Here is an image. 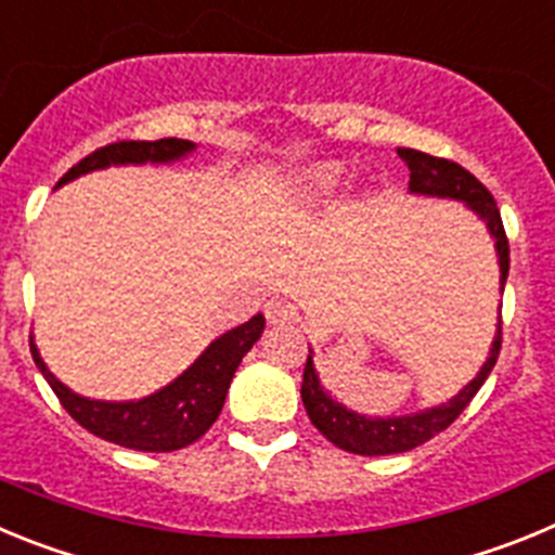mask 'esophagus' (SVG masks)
Returning a JSON list of instances; mask_svg holds the SVG:
<instances>
[{"label": "esophagus", "mask_w": 555, "mask_h": 555, "mask_svg": "<svg viewBox=\"0 0 555 555\" xmlns=\"http://www.w3.org/2000/svg\"><path fill=\"white\" fill-rule=\"evenodd\" d=\"M263 313H267V320L272 325H286V322L297 320V306L286 297H272V300L263 306Z\"/></svg>", "instance_id": "1"}]
</instances>
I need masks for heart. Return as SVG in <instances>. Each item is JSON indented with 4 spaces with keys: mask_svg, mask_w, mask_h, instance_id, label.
<instances>
[{
    "mask_svg": "<svg viewBox=\"0 0 555 555\" xmlns=\"http://www.w3.org/2000/svg\"><path fill=\"white\" fill-rule=\"evenodd\" d=\"M345 185V169L336 164H322L308 169L300 178V197L325 199Z\"/></svg>",
    "mask_w": 555,
    "mask_h": 555,
    "instance_id": "1",
    "label": "heart"
}]
</instances>
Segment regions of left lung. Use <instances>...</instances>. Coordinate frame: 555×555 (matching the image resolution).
<instances>
[{
    "label": "left lung",
    "instance_id": "8db88e82",
    "mask_svg": "<svg viewBox=\"0 0 555 555\" xmlns=\"http://www.w3.org/2000/svg\"><path fill=\"white\" fill-rule=\"evenodd\" d=\"M397 155L405 160L411 171L409 189L411 194H428V197H450L467 203V208H473L483 222H487L489 233L494 238V249H498V263H500V286H506L508 278V238L506 230H503V219H500V210L494 197L487 191V185L480 183L475 175H469L464 166L453 164L448 158H436L428 152L420 150H405L400 146ZM500 341H503V327L498 325V336L492 341V350H489L487 364L480 366L478 375L469 380L453 400L442 405H434V409H425L420 414L409 416H364L356 414V411L345 409L341 403H336L320 384V375L313 370V358L308 356L306 372H302V405L308 411V420L313 423V428L325 436L327 442H333L336 448L347 450V453L356 455H391V453H405V450H414L420 444H425L428 439H434L436 434H442L444 428L459 420V414L469 405L478 389L483 386V380L489 377L492 366L498 364L500 356ZM311 352V347H308Z\"/></svg>",
    "mask_w": 555,
    "mask_h": 555
}]
</instances>
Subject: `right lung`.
<instances>
[{
	"instance_id": "right-lung-1",
	"label": "right lung",
	"mask_w": 555,
	"mask_h": 555,
	"mask_svg": "<svg viewBox=\"0 0 555 555\" xmlns=\"http://www.w3.org/2000/svg\"><path fill=\"white\" fill-rule=\"evenodd\" d=\"M189 152H194V144L185 139L116 141V144L100 146L96 152L86 155L80 164L72 166L57 180V185L80 178L86 171L105 169V166L169 164V160L185 158ZM263 325H267V320L261 313H255L249 322L222 333L166 389L155 391L144 400H130V403H105V400H88V397L75 395L47 370L33 341H29V350H33V361L41 370V375L47 377V384L52 386L61 405L72 414L75 423H80L82 428L105 439V442L121 444V448L144 450V453H171V450L189 448L191 442H197L199 436H205V430L217 423L230 380H233L235 370L249 352V347L261 338Z\"/></svg>"
}]
</instances>
